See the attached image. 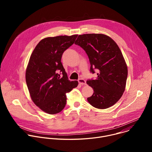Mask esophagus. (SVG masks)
I'll list each match as a JSON object with an SVG mask.
<instances>
[{
  "label": "esophagus",
  "mask_w": 152,
  "mask_h": 152,
  "mask_svg": "<svg viewBox=\"0 0 152 152\" xmlns=\"http://www.w3.org/2000/svg\"><path fill=\"white\" fill-rule=\"evenodd\" d=\"M78 82H79V83H80V84H81V85H86V81L83 79H79V80H78Z\"/></svg>",
  "instance_id": "34e87169"
}]
</instances>
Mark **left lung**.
<instances>
[{
    "instance_id": "8db88e82",
    "label": "left lung",
    "mask_w": 152,
    "mask_h": 152,
    "mask_svg": "<svg viewBox=\"0 0 152 152\" xmlns=\"http://www.w3.org/2000/svg\"><path fill=\"white\" fill-rule=\"evenodd\" d=\"M75 45L87 54L91 64L90 72L98 71L96 79L86 81L93 88V94L87 98L89 103L104 110L115 104L126 88L127 67L117 43L109 36L102 34L79 35Z\"/></svg>"
}]
</instances>
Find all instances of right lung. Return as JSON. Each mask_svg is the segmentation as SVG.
<instances>
[{"label": "right lung", "mask_w": 152, "mask_h": 152, "mask_svg": "<svg viewBox=\"0 0 152 152\" xmlns=\"http://www.w3.org/2000/svg\"><path fill=\"white\" fill-rule=\"evenodd\" d=\"M77 35L45 38L31 55L26 71L28 88L33 102L48 114L60 113L66 104V93L78 85L77 80H69L61 61Z\"/></svg>", "instance_id": "1"}]
</instances>
